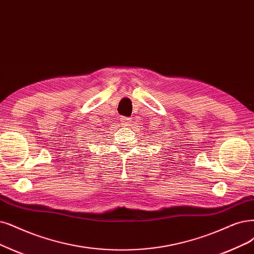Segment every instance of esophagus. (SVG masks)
I'll list each match as a JSON object with an SVG mask.
<instances>
[{
	"label": "esophagus",
	"instance_id": "obj_1",
	"mask_svg": "<svg viewBox=\"0 0 254 254\" xmlns=\"http://www.w3.org/2000/svg\"><path fill=\"white\" fill-rule=\"evenodd\" d=\"M120 121H121V124L124 125V126H126V127H128L130 125V118H128V117H124V116H122L120 118Z\"/></svg>",
	"mask_w": 254,
	"mask_h": 254
}]
</instances>
